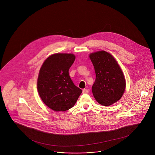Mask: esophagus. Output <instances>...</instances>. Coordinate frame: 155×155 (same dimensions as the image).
Here are the masks:
<instances>
[{"mask_svg": "<svg viewBox=\"0 0 155 155\" xmlns=\"http://www.w3.org/2000/svg\"><path fill=\"white\" fill-rule=\"evenodd\" d=\"M88 90H86V89H84L83 90H82V93L83 94H88Z\"/></svg>", "mask_w": 155, "mask_h": 155, "instance_id": "esophagus-1", "label": "esophagus"}]
</instances>
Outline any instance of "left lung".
<instances>
[{
    "label": "left lung",
    "instance_id": "obj_1",
    "mask_svg": "<svg viewBox=\"0 0 155 155\" xmlns=\"http://www.w3.org/2000/svg\"><path fill=\"white\" fill-rule=\"evenodd\" d=\"M96 78L92 87L93 95L101 105L109 106L120 99L125 90L123 73L115 58L105 51L90 55Z\"/></svg>",
    "mask_w": 155,
    "mask_h": 155
}]
</instances>
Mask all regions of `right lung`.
Wrapping results in <instances>:
<instances>
[{"label":"right lung","instance_id":"add662e5","mask_svg":"<svg viewBox=\"0 0 155 155\" xmlns=\"http://www.w3.org/2000/svg\"><path fill=\"white\" fill-rule=\"evenodd\" d=\"M75 59L73 54L51 55L40 70L37 80L39 95L46 105L55 111L71 108L82 93L68 73Z\"/></svg>","mask_w":155,"mask_h":155}]
</instances>
